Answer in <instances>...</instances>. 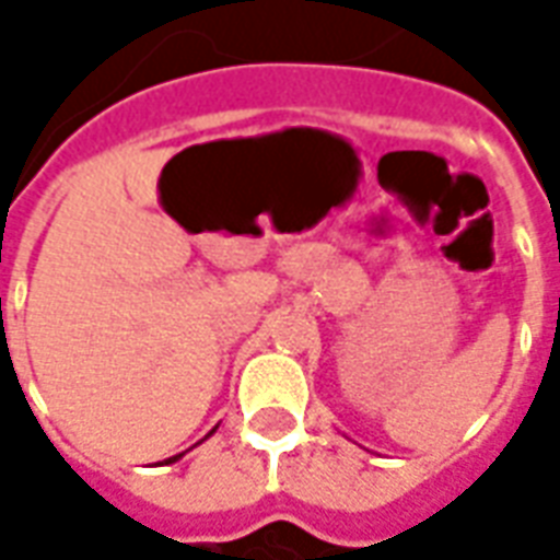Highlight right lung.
<instances>
[{"mask_svg":"<svg viewBox=\"0 0 560 560\" xmlns=\"http://www.w3.org/2000/svg\"><path fill=\"white\" fill-rule=\"evenodd\" d=\"M176 458H179V456H173V458H167V462H176Z\"/></svg>","mask_w":560,"mask_h":560,"instance_id":"right-lung-1","label":"right lung"}]
</instances>
